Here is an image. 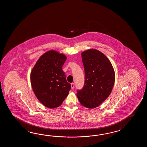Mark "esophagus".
Instances as JSON below:
<instances>
[{"instance_id": "1", "label": "esophagus", "mask_w": 147, "mask_h": 147, "mask_svg": "<svg viewBox=\"0 0 147 147\" xmlns=\"http://www.w3.org/2000/svg\"><path fill=\"white\" fill-rule=\"evenodd\" d=\"M71 89H74V87H75L74 83H71Z\"/></svg>"}]
</instances>
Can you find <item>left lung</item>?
Here are the masks:
<instances>
[{
	"label": "left lung",
	"mask_w": 147,
	"mask_h": 147,
	"mask_svg": "<svg viewBox=\"0 0 147 147\" xmlns=\"http://www.w3.org/2000/svg\"><path fill=\"white\" fill-rule=\"evenodd\" d=\"M84 69V87L77 90V96L82 106L94 108L109 97L115 74L109 60L99 50L89 49L81 53Z\"/></svg>",
	"instance_id": "obj_1"
}]
</instances>
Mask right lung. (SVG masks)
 I'll return each mask as SVG.
<instances>
[{"label": "right lung", "instance_id": "obj_1", "mask_svg": "<svg viewBox=\"0 0 147 147\" xmlns=\"http://www.w3.org/2000/svg\"><path fill=\"white\" fill-rule=\"evenodd\" d=\"M66 59L64 55L50 50L40 57L31 71L32 89L38 99L47 108L60 106L71 89L62 68Z\"/></svg>", "mask_w": 147, "mask_h": 147}]
</instances>
